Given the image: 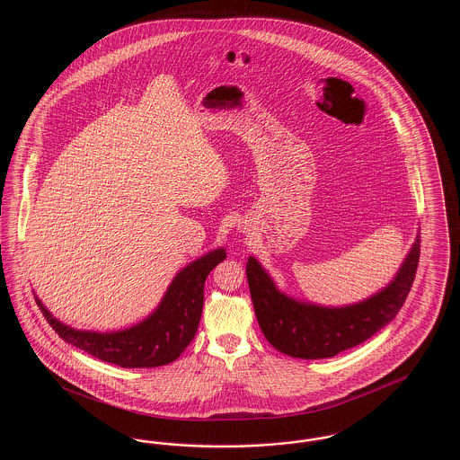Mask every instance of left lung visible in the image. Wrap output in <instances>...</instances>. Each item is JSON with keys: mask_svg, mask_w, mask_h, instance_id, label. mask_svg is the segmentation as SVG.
I'll use <instances>...</instances> for the list:
<instances>
[{"mask_svg": "<svg viewBox=\"0 0 460 460\" xmlns=\"http://www.w3.org/2000/svg\"><path fill=\"white\" fill-rule=\"evenodd\" d=\"M420 236L392 285L369 300L343 308L305 305L276 289L253 257L246 263L250 295L263 336L276 350L298 358H328L353 349L394 319L414 285Z\"/></svg>", "mask_w": 460, "mask_h": 460, "instance_id": "obj_1", "label": "left lung"}]
</instances>
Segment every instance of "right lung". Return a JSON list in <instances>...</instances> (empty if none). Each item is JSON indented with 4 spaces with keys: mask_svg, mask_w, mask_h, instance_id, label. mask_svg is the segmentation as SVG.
<instances>
[{
    "mask_svg": "<svg viewBox=\"0 0 460 460\" xmlns=\"http://www.w3.org/2000/svg\"><path fill=\"white\" fill-rule=\"evenodd\" d=\"M224 259L226 252L220 248L190 263L175 276L154 314L126 331H75L51 317L40 300L36 304L48 324L66 343L120 367H158L174 362L195 338L203 308L205 279Z\"/></svg>",
    "mask_w": 460,
    "mask_h": 460,
    "instance_id": "obj_1",
    "label": "right lung"
}]
</instances>
